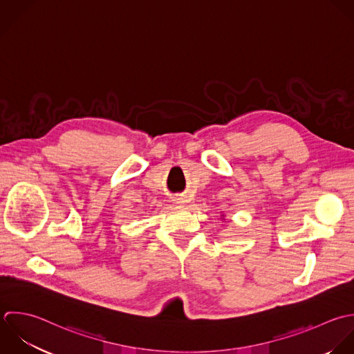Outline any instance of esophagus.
Wrapping results in <instances>:
<instances>
[{
  "label": "esophagus",
  "instance_id": "obj_1",
  "mask_svg": "<svg viewBox=\"0 0 354 354\" xmlns=\"http://www.w3.org/2000/svg\"><path fill=\"white\" fill-rule=\"evenodd\" d=\"M176 203H182V201H179V198H178V200H176Z\"/></svg>",
  "mask_w": 354,
  "mask_h": 354
}]
</instances>
